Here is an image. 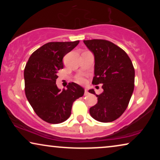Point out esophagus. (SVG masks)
<instances>
[{
    "instance_id": "1",
    "label": "esophagus",
    "mask_w": 160,
    "mask_h": 160,
    "mask_svg": "<svg viewBox=\"0 0 160 160\" xmlns=\"http://www.w3.org/2000/svg\"><path fill=\"white\" fill-rule=\"evenodd\" d=\"M88 94H89V92H88V91H87V89L85 88L84 89V95H88Z\"/></svg>"
}]
</instances>
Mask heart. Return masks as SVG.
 Masks as SVG:
<instances>
[{
  "instance_id": "1",
  "label": "heart",
  "mask_w": 160,
  "mask_h": 160,
  "mask_svg": "<svg viewBox=\"0 0 160 160\" xmlns=\"http://www.w3.org/2000/svg\"><path fill=\"white\" fill-rule=\"evenodd\" d=\"M77 82L81 83V84H83V83L85 82V78L82 76H79V77L77 78Z\"/></svg>"
}]
</instances>
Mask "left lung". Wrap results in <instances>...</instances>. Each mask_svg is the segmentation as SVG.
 <instances>
[{
	"instance_id": "1",
	"label": "left lung",
	"mask_w": 160,
	"mask_h": 160,
	"mask_svg": "<svg viewBox=\"0 0 160 160\" xmlns=\"http://www.w3.org/2000/svg\"><path fill=\"white\" fill-rule=\"evenodd\" d=\"M95 58L93 84H102L103 92L97 95L98 102L89 108L91 117L100 122H111L126 110L133 90L135 70L132 61L123 49L106 40L84 41Z\"/></svg>"
}]
</instances>
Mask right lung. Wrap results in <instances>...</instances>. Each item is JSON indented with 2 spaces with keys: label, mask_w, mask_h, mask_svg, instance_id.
I'll use <instances>...</instances> for the list:
<instances>
[{
  "label": "right lung",
  "mask_w": 160,
  "mask_h": 160,
  "mask_svg": "<svg viewBox=\"0 0 160 160\" xmlns=\"http://www.w3.org/2000/svg\"><path fill=\"white\" fill-rule=\"evenodd\" d=\"M79 41L49 42L30 57L24 71L26 98L37 115L50 124H59L70 117L73 102L82 97L84 89L74 82L61 90L57 74L63 68L62 58Z\"/></svg>",
  "instance_id": "right-lung-1"
}]
</instances>
